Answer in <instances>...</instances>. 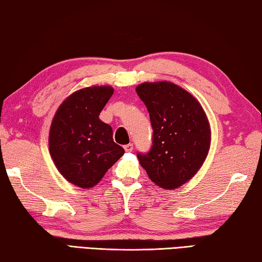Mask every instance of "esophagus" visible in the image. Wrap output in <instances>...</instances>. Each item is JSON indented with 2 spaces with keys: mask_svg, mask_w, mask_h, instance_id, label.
I'll return each instance as SVG.
<instances>
[{
  "mask_svg": "<svg viewBox=\"0 0 262 262\" xmlns=\"http://www.w3.org/2000/svg\"><path fill=\"white\" fill-rule=\"evenodd\" d=\"M124 149H125V152H132V149H134V145L127 144L124 146Z\"/></svg>",
  "mask_w": 262,
  "mask_h": 262,
  "instance_id": "1",
  "label": "esophagus"
}]
</instances>
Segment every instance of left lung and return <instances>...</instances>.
I'll return each mask as SVG.
<instances>
[{"instance_id": "obj_1", "label": "left lung", "mask_w": 262, "mask_h": 262, "mask_svg": "<svg viewBox=\"0 0 262 262\" xmlns=\"http://www.w3.org/2000/svg\"><path fill=\"white\" fill-rule=\"evenodd\" d=\"M149 113L153 146L137 154L150 181L175 190L193 177L207 158L212 131L203 105L171 81L143 82L136 87Z\"/></svg>"}]
</instances>
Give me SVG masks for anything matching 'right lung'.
Masks as SVG:
<instances>
[{
    "label": "right lung",
    "instance_id": "1",
    "mask_svg": "<svg viewBox=\"0 0 262 262\" xmlns=\"http://www.w3.org/2000/svg\"><path fill=\"white\" fill-rule=\"evenodd\" d=\"M114 94L109 85L73 92L59 104L50 124L48 145L55 167L66 180L91 189L124 154L113 128L99 118Z\"/></svg>",
    "mask_w": 262,
    "mask_h": 262
}]
</instances>
